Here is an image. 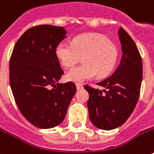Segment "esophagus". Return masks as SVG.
<instances>
[{"instance_id":"esophagus-1","label":"esophagus","mask_w":154,"mask_h":154,"mask_svg":"<svg viewBox=\"0 0 154 154\" xmlns=\"http://www.w3.org/2000/svg\"><path fill=\"white\" fill-rule=\"evenodd\" d=\"M77 90H80V89H82L83 88V84H77Z\"/></svg>"}]
</instances>
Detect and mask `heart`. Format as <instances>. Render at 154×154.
<instances>
[{"instance_id": "1", "label": "heart", "mask_w": 154, "mask_h": 154, "mask_svg": "<svg viewBox=\"0 0 154 154\" xmlns=\"http://www.w3.org/2000/svg\"><path fill=\"white\" fill-rule=\"evenodd\" d=\"M55 53L64 68H70L83 56V64L69 70L65 77L68 81L82 83L97 75L98 77L108 76L117 64L119 50L109 38L98 33L77 35L71 44H57Z\"/></svg>"}]
</instances>
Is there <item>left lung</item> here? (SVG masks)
<instances>
[{
    "label": "left lung",
    "instance_id": "obj_1",
    "mask_svg": "<svg viewBox=\"0 0 154 154\" xmlns=\"http://www.w3.org/2000/svg\"><path fill=\"white\" fill-rule=\"evenodd\" d=\"M118 33L122 58L112 76L97 84L105 90L84 85L90 96L87 106L90 121L103 130L116 128L130 116L137 104L142 82V59L136 45L122 27Z\"/></svg>",
    "mask_w": 154,
    "mask_h": 154
}]
</instances>
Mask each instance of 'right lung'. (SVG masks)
<instances>
[{
	"mask_svg": "<svg viewBox=\"0 0 154 154\" xmlns=\"http://www.w3.org/2000/svg\"><path fill=\"white\" fill-rule=\"evenodd\" d=\"M62 26L38 25L18 39L9 63V81L15 103L23 116L39 128L61 123L77 87L58 84L64 74L55 49L65 38Z\"/></svg>",
	"mask_w": 154,
	"mask_h": 154,
	"instance_id": "obj_1",
	"label": "right lung"
}]
</instances>
